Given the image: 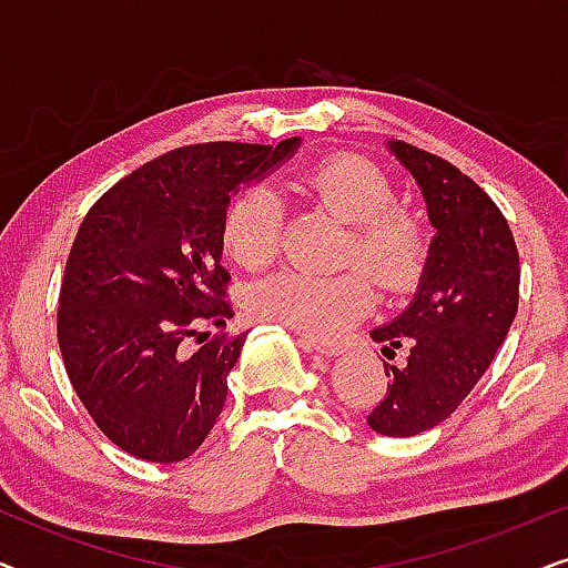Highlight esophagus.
Masks as SVG:
<instances>
[{"instance_id":"obj_1","label":"esophagus","mask_w":568,"mask_h":568,"mask_svg":"<svg viewBox=\"0 0 568 568\" xmlns=\"http://www.w3.org/2000/svg\"><path fill=\"white\" fill-rule=\"evenodd\" d=\"M300 344L302 348H307V352H317L323 356H336L344 352V346L338 344V341H323V338H313V336H300Z\"/></svg>"}]
</instances>
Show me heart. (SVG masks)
<instances>
[{
	"instance_id": "b5f03b06",
	"label": "heart",
	"mask_w": 568,
	"mask_h": 568,
	"mask_svg": "<svg viewBox=\"0 0 568 568\" xmlns=\"http://www.w3.org/2000/svg\"><path fill=\"white\" fill-rule=\"evenodd\" d=\"M317 206L352 224L344 261H362L390 292L416 286L432 253L426 220L395 204L390 175L359 154L317 162L302 178ZM284 204L271 185H247L230 201L222 220V243L243 268H266L282 251ZM375 282L364 268L333 276L284 268L251 290V307L266 321L307 336H338L375 305Z\"/></svg>"
}]
</instances>
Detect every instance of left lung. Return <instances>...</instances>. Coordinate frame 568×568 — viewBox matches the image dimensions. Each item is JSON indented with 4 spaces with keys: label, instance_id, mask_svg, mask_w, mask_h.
Wrapping results in <instances>:
<instances>
[{
    "label": "left lung",
    "instance_id": "8db88e82",
    "mask_svg": "<svg viewBox=\"0 0 568 568\" xmlns=\"http://www.w3.org/2000/svg\"><path fill=\"white\" fill-rule=\"evenodd\" d=\"M416 178L437 227L410 305L369 333L383 354L387 393L367 416L385 437H416L468 398L507 338L519 302V253L499 206L453 162L387 142Z\"/></svg>",
    "mask_w": 568,
    "mask_h": 568
}]
</instances>
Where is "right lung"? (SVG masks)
Segmentation results:
<instances>
[{"label": "right lung", "mask_w": 568, "mask_h": 568, "mask_svg": "<svg viewBox=\"0 0 568 568\" xmlns=\"http://www.w3.org/2000/svg\"><path fill=\"white\" fill-rule=\"evenodd\" d=\"M297 146H178L84 214L61 278L59 348L82 406L123 453L178 463L212 432L245 333L209 338L193 355L184 341L235 315L222 266L230 196Z\"/></svg>", "instance_id": "obj_1"}]
</instances>
